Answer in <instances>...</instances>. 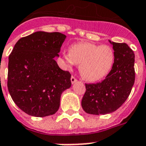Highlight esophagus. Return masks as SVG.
Here are the masks:
<instances>
[{
  "instance_id": "esophagus-1",
  "label": "esophagus",
  "mask_w": 146,
  "mask_h": 146,
  "mask_svg": "<svg viewBox=\"0 0 146 146\" xmlns=\"http://www.w3.org/2000/svg\"><path fill=\"white\" fill-rule=\"evenodd\" d=\"M71 82H72V84H73V83H75L76 82H77V79L75 77V76H71Z\"/></svg>"
}]
</instances>
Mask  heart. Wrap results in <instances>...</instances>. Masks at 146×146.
Instances as JSON below:
<instances>
[{"mask_svg": "<svg viewBox=\"0 0 146 146\" xmlns=\"http://www.w3.org/2000/svg\"><path fill=\"white\" fill-rule=\"evenodd\" d=\"M66 66L79 64L81 76L88 82H96L108 76L115 60L113 49L109 45L81 42L72 44L69 53H63Z\"/></svg>", "mask_w": 146, "mask_h": 146, "instance_id": "1", "label": "heart"}]
</instances>
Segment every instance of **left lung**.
Returning <instances> with one entry per match:
<instances>
[{
	"mask_svg": "<svg viewBox=\"0 0 146 146\" xmlns=\"http://www.w3.org/2000/svg\"><path fill=\"white\" fill-rule=\"evenodd\" d=\"M109 42L115 54L111 72L102 82L86 83L82 107L90 114H107L117 110L129 97L135 81L133 50L126 43Z\"/></svg>",
	"mask_w": 146,
	"mask_h": 146,
	"instance_id": "obj_1",
	"label": "left lung"
}]
</instances>
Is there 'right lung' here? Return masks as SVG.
<instances>
[{"label":"right lung","mask_w":146,"mask_h":146,"mask_svg":"<svg viewBox=\"0 0 146 146\" xmlns=\"http://www.w3.org/2000/svg\"><path fill=\"white\" fill-rule=\"evenodd\" d=\"M66 35L36 32L21 38L9 56L7 87L15 104L29 115L43 117L59 109L71 74L60 68L58 57Z\"/></svg>","instance_id":"add662e5"}]
</instances>
